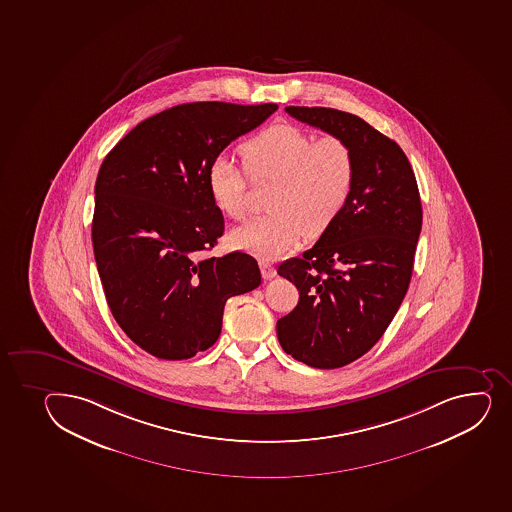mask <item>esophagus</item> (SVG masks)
Listing matches in <instances>:
<instances>
[{"mask_svg": "<svg viewBox=\"0 0 512 512\" xmlns=\"http://www.w3.org/2000/svg\"><path fill=\"white\" fill-rule=\"evenodd\" d=\"M260 272H262V277L265 280L274 279L275 275H277V269H275L274 265L267 262V260H260Z\"/></svg>", "mask_w": 512, "mask_h": 512, "instance_id": "1", "label": "esophagus"}]
</instances>
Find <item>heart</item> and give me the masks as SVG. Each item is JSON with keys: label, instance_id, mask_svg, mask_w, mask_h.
<instances>
[{"label": "heart", "instance_id": "obj_1", "mask_svg": "<svg viewBox=\"0 0 512 512\" xmlns=\"http://www.w3.org/2000/svg\"><path fill=\"white\" fill-rule=\"evenodd\" d=\"M253 181H270L267 215L257 216L230 235L235 247L259 257H279L304 235L326 232L343 213L356 181V156L343 137L312 139L294 124H274L238 148ZM216 208L232 220L247 216V176L218 156L206 171Z\"/></svg>", "mask_w": 512, "mask_h": 512}]
</instances>
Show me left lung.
<instances>
[{"mask_svg":"<svg viewBox=\"0 0 512 512\" xmlns=\"http://www.w3.org/2000/svg\"><path fill=\"white\" fill-rule=\"evenodd\" d=\"M285 112L343 137L356 156L343 213L301 259L277 269L299 290L296 309L277 321L280 346L311 368H341L368 353L400 309L422 230V201L400 146L361 117L327 107Z\"/></svg>","mask_w":512,"mask_h":512,"instance_id":"8db88e82","label":"left lung"}]
</instances>
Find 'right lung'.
Wrapping results in <instances>:
<instances>
[{"instance_id":"obj_1","label":"right lung","mask_w":512,"mask_h":512,"mask_svg":"<svg viewBox=\"0 0 512 512\" xmlns=\"http://www.w3.org/2000/svg\"><path fill=\"white\" fill-rule=\"evenodd\" d=\"M277 104L191 102L137 124L95 181L92 243L107 304L122 331L159 359L193 358L216 343L225 302L257 289V260L203 257L222 237L206 171Z\"/></svg>"}]
</instances>
